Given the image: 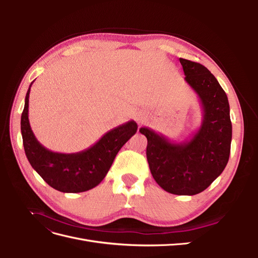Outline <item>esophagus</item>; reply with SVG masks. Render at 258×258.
Here are the masks:
<instances>
[{
	"instance_id": "obj_1",
	"label": "esophagus",
	"mask_w": 258,
	"mask_h": 258,
	"mask_svg": "<svg viewBox=\"0 0 258 258\" xmlns=\"http://www.w3.org/2000/svg\"><path fill=\"white\" fill-rule=\"evenodd\" d=\"M137 118H138V120H140V121H143V117H142V116L139 115V116L137 117Z\"/></svg>"
}]
</instances>
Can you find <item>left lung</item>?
<instances>
[{
  "instance_id": "left-lung-1",
  "label": "left lung",
  "mask_w": 258,
  "mask_h": 258,
  "mask_svg": "<svg viewBox=\"0 0 258 258\" xmlns=\"http://www.w3.org/2000/svg\"><path fill=\"white\" fill-rule=\"evenodd\" d=\"M179 62L200 101V127L183 142L147 127L140 132L147 139L146 158L155 181L170 194L192 196L208 188L227 165L232 127L228 98L215 76L197 62L183 58Z\"/></svg>"
}]
</instances>
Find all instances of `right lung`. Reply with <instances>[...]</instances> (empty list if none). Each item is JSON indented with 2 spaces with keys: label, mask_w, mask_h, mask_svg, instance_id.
Instances as JSON below:
<instances>
[{
  "label": "right lung",
  "mask_w": 258,
  "mask_h": 258,
  "mask_svg": "<svg viewBox=\"0 0 258 258\" xmlns=\"http://www.w3.org/2000/svg\"><path fill=\"white\" fill-rule=\"evenodd\" d=\"M34 82V81H33ZM21 114L23 147L30 165L52 188L62 192H82L99 185L107 174L122 145L138 130L135 120H129L107 131L87 150L63 154L51 152L37 141L29 121V96Z\"/></svg>",
  "instance_id": "right-lung-1"
}]
</instances>
